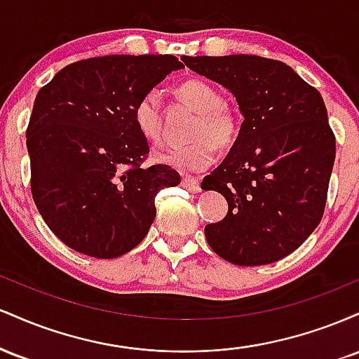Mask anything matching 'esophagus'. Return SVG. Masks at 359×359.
Instances as JSON below:
<instances>
[{
    "mask_svg": "<svg viewBox=\"0 0 359 359\" xmlns=\"http://www.w3.org/2000/svg\"><path fill=\"white\" fill-rule=\"evenodd\" d=\"M182 187L185 189V191L189 192H201V184L199 180L196 179H191V177H185V179H182Z\"/></svg>",
    "mask_w": 359,
    "mask_h": 359,
    "instance_id": "esophagus-1",
    "label": "esophagus"
}]
</instances>
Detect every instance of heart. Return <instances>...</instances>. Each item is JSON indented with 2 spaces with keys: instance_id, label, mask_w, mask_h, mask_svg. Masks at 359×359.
<instances>
[{
  "instance_id": "heart-1",
  "label": "heart",
  "mask_w": 359,
  "mask_h": 359,
  "mask_svg": "<svg viewBox=\"0 0 359 359\" xmlns=\"http://www.w3.org/2000/svg\"><path fill=\"white\" fill-rule=\"evenodd\" d=\"M177 93L197 113L191 131L192 142L158 151L156 158L182 174H199L214 162L217 147L228 148L236 142L240 121L231 108L222 104L219 90L209 82L189 79L179 86ZM160 106V94L148 90L133 108L135 125L148 142L156 143L162 137Z\"/></svg>"
}]
</instances>
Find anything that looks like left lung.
I'll use <instances>...</instances> for the list:
<instances>
[{"instance_id":"1","label":"left lung","mask_w":359,"mask_h":359,"mask_svg":"<svg viewBox=\"0 0 359 359\" xmlns=\"http://www.w3.org/2000/svg\"><path fill=\"white\" fill-rule=\"evenodd\" d=\"M182 62L236 97V142L203 180L228 201V214L205 226L226 262L258 266L297 250L324 214L336 140L319 90L287 64L258 55L187 57Z\"/></svg>"}]
</instances>
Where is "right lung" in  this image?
<instances>
[{
	"instance_id": "obj_1",
	"label": "right lung",
	"mask_w": 359,
	"mask_h": 359,
	"mask_svg": "<svg viewBox=\"0 0 359 359\" xmlns=\"http://www.w3.org/2000/svg\"><path fill=\"white\" fill-rule=\"evenodd\" d=\"M179 69L174 55L94 57L39 90L27 130L32 196L69 248L128 253L155 219L156 192L180 184L172 167H142L150 148L133 121L140 97Z\"/></svg>"
}]
</instances>
